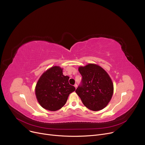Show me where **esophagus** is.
Segmentation results:
<instances>
[{
    "label": "esophagus",
    "mask_w": 145,
    "mask_h": 145,
    "mask_svg": "<svg viewBox=\"0 0 145 145\" xmlns=\"http://www.w3.org/2000/svg\"><path fill=\"white\" fill-rule=\"evenodd\" d=\"M74 88H75L76 89V88H78V85H77V84H74Z\"/></svg>",
    "instance_id": "esophagus-1"
}]
</instances>
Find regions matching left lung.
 <instances>
[{
    "label": "left lung",
    "mask_w": 145,
    "mask_h": 145,
    "mask_svg": "<svg viewBox=\"0 0 145 145\" xmlns=\"http://www.w3.org/2000/svg\"><path fill=\"white\" fill-rule=\"evenodd\" d=\"M79 71L82 79L76 93L89 109H103L110 102L113 93V85L109 74L95 64L79 67Z\"/></svg>",
    "instance_id": "obj_1"
}]
</instances>
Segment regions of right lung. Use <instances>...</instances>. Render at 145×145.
Instances as JSON below:
<instances>
[{
    "label": "right lung",
    "mask_w": 145,
    "mask_h": 145,
    "mask_svg": "<svg viewBox=\"0 0 145 145\" xmlns=\"http://www.w3.org/2000/svg\"><path fill=\"white\" fill-rule=\"evenodd\" d=\"M69 79L59 66H53L43 73L35 89L36 98L42 107L50 111L63 107L69 95L75 90L69 83Z\"/></svg>",
    "instance_id": "right-lung-1"
}]
</instances>
